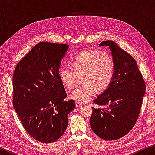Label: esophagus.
<instances>
[{
    "label": "esophagus",
    "instance_id": "1",
    "mask_svg": "<svg viewBox=\"0 0 155 155\" xmlns=\"http://www.w3.org/2000/svg\"><path fill=\"white\" fill-rule=\"evenodd\" d=\"M83 104L82 103H80V102H78V101L76 102V107H77V108H80V107H83Z\"/></svg>",
    "mask_w": 155,
    "mask_h": 155
}]
</instances>
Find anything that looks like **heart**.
<instances>
[{"label":"heart","mask_w":155,"mask_h":155,"mask_svg":"<svg viewBox=\"0 0 155 155\" xmlns=\"http://www.w3.org/2000/svg\"><path fill=\"white\" fill-rule=\"evenodd\" d=\"M71 67L64 65L59 68L58 77L68 89L74 87L77 75L83 83L73 90L70 97L78 102H87L96 89L107 90L114 78V61L108 52L87 50L76 54L70 59Z\"/></svg>","instance_id":"1"}]
</instances>
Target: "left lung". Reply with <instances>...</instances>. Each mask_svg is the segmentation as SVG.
I'll list each match as a JSON object with an SVG mask.
<instances>
[{"label":"left lung","instance_id":"left-lung-1","mask_svg":"<svg viewBox=\"0 0 155 155\" xmlns=\"http://www.w3.org/2000/svg\"><path fill=\"white\" fill-rule=\"evenodd\" d=\"M100 46H109L114 61V78L107 90L94 102L107 109H95L90 117L94 133L105 140L124 137L134 127L145 94L146 85L135 59L111 40Z\"/></svg>","mask_w":155,"mask_h":155}]
</instances>
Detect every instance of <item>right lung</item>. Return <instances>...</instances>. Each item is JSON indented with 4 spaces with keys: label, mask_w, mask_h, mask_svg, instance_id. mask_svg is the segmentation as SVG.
<instances>
[{
    "label": "right lung",
    "mask_w": 155,
    "mask_h": 155,
    "mask_svg": "<svg viewBox=\"0 0 155 155\" xmlns=\"http://www.w3.org/2000/svg\"><path fill=\"white\" fill-rule=\"evenodd\" d=\"M69 46L37 44L18 63L13 76V105L26 131L37 141L52 143L64 134L74 100L65 101L58 77L61 59Z\"/></svg>",
    "instance_id": "add662e5"
}]
</instances>
